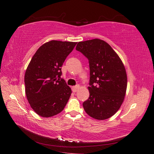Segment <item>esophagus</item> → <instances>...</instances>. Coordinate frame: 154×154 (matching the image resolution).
I'll return each instance as SVG.
<instances>
[{
    "label": "esophagus",
    "instance_id": "1",
    "mask_svg": "<svg viewBox=\"0 0 154 154\" xmlns=\"http://www.w3.org/2000/svg\"><path fill=\"white\" fill-rule=\"evenodd\" d=\"M79 85H76V86H73V87H71V89H72V91H73V92H77V90L79 89Z\"/></svg>",
    "mask_w": 154,
    "mask_h": 154
}]
</instances>
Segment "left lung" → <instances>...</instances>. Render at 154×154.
I'll list each match as a JSON object with an SVG mask.
<instances>
[{
    "label": "left lung",
    "mask_w": 154,
    "mask_h": 154,
    "mask_svg": "<svg viewBox=\"0 0 154 154\" xmlns=\"http://www.w3.org/2000/svg\"><path fill=\"white\" fill-rule=\"evenodd\" d=\"M76 50L88 59L90 68V95L83 103L84 110L97 120L109 119L119 110L125 97V67L110 45L102 40L79 42Z\"/></svg>",
    "instance_id": "8db88e82"
}]
</instances>
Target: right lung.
<instances>
[{"mask_svg": "<svg viewBox=\"0 0 154 154\" xmlns=\"http://www.w3.org/2000/svg\"><path fill=\"white\" fill-rule=\"evenodd\" d=\"M77 42L51 40L38 48L24 76L25 91L32 109L45 118L63 110L71 89L61 78V67Z\"/></svg>", "mask_w": 154, "mask_h": 154, "instance_id": "1", "label": "right lung"}]
</instances>
